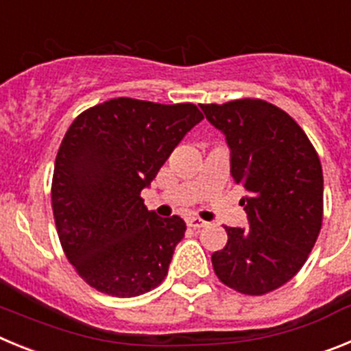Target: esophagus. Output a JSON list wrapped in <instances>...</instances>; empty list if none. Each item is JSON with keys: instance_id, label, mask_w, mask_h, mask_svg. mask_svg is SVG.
<instances>
[{"instance_id": "esophagus-1", "label": "esophagus", "mask_w": 351, "mask_h": 351, "mask_svg": "<svg viewBox=\"0 0 351 351\" xmlns=\"http://www.w3.org/2000/svg\"><path fill=\"white\" fill-rule=\"evenodd\" d=\"M188 225H190L191 228H202V226H207V221L193 216V218H188Z\"/></svg>"}]
</instances>
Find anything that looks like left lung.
I'll use <instances>...</instances> for the list:
<instances>
[{"label": "left lung", "instance_id": "1", "mask_svg": "<svg viewBox=\"0 0 351 351\" xmlns=\"http://www.w3.org/2000/svg\"><path fill=\"white\" fill-rule=\"evenodd\" d=\"M225 135L230 173L244 188L247 228L225 226L228 243L213 253L221 283L263 295L290 281L320 234L324 173L320 158L295 121L263 100L200 105Z\"/></svg>", "mask_w": 351, "mask_h": 351}]
</instances>
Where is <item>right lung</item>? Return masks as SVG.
<instances>
[{
	"label": "right lung",
	"instance_id": "1",
	"mask_svg": "<svg viewBox=\"0 0 351 351\" xmlns=\"http://www.w3.org/2000/svg\"><path fill=\"white\" fill-rule=\"evenodd\" d=\"M202 119L193 104L114 98L71 123L56 156L52 210L64 255L89 287L137 297L165 280L186 223L147 210L141 191Z\"/></svg>",
	"mask_w": 351,
	"mask_h": 351
}]
</instances>
